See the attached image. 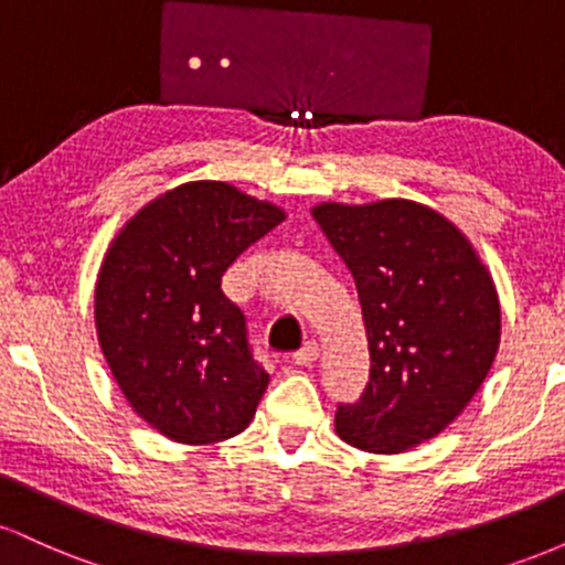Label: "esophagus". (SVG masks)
I'll list each match as a JSON object with an SVG mask.
<instances>
[{"mask_svg": "<svg viewBox=\"0 0 565 565\" xmlns=\"http://www.w3.org/2000/svg\"><path fill=\"white\" fill-rule=\"evenodd\" d=\"M316 359H319V342H313V340L305 342V345L297 350L295 355H291V361H295L297 366H310Z\"/></svg>", "mask_w": 565, "mask_h": 565, "instance_id": "esophagus-1", "label": "esophagus"}]
</instances>
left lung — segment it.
Segmentation results:
<instances>
[{
	"label": "left lung",
	"mask_w": 565,
	"mask_h": 565,
	"mask_svg": "<svg viewBox=\"0 0 565 565\" xmlns=\"http://www.w3.org/2000/svg\"><path fill=\"white\" fill-rule=\"evenodd\" d=\"M313 217L353 274L372 359L359 404L337 406V436L369 454L436 438L494 364V278L468 236L417 201H323Z\"/></svg>",
	"instance_id": "8db88e82"
}]
</instances>
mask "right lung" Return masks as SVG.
Here are the masks:
<instances>
[{
  "label": "right lung",
  "mask_w": 565,
  "mask_h": 565,
  "mask_svg": "<svg viewBox=\"0 0 565 565\" xmlns=\"http://www.w3.org/2000/svg\"><path fill=\"white\" fill-rule=\"evenodd\" d=\"M284 217L236 185L196 180L148 201L108 246L95 284L97 342L127 404L164 438L217 444L255 417L268 374L220 281Z\"/></svg>",
  "instance_id": "right-lung-1"
}]
</instances>
